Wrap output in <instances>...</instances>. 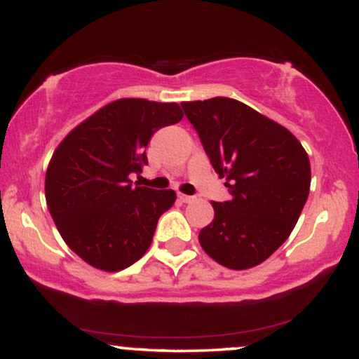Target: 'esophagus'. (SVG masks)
I'll return each instance as SVG.
<instances>
[{
    "label": "esophagus",
    "instance_id": "obj_1",
    "mask_svg": "<svg viewBox=\"0 0 359 359\" xmlns=\"http://www.w3.org/2000/svg\"><path fill=\"white\" fill-rule=\"evenodd\" d=\"M179 199H180V203L189 204V203H194V199H196V197L187 196V194H179Z\"/></svg>",
    "mask_w": 359,
    "mask_h": 359
}]
</instances>
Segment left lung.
<instances>
[{"label":"left lung","mask_w":359,"mask_h":359,"mask_svg":"<svg viewBox=\"0 0 359 359\" xmlns=\"http://www.w3.org/2000/svg\"><path fill=\"white\" fill-rule=\"evenodd\" d=\"M231 201L214 203L199 243L214 262L246 270L290 236L311 189L307 151L285 126L231 97L182 102Z\"/></svg>","instance_id":"left-lung-1"}]
</instances>
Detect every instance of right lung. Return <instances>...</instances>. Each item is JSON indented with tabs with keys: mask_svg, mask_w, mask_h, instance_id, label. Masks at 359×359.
I'll list each match as a JSON object with an SVG mask.
<instances>
[{
	"mask_svg": "<svg viewBox=\"0 0 359 359\" xmlns=\"http://www.w3.org/2000/svg\"><path fill=\"white\" fill-rule=\"evenodd\" d=\"M177 102L125 97L77 125L53 151L45 199L62 240L102 271L125 270L150 248L158 217L174 205L172 189L131 185L158 128L175 125Z\"/></svg>",
	"mask_w": 359,
	"mask_h": 359,
	"instance_id": "right-lung-1",
	"label": "right lung"
}]
</instances>
